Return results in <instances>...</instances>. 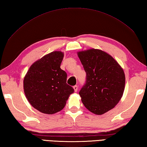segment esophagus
<instances>
[{
    "mask_svg": "<svg viewBox=\"0 0 147 147\" xmlns=\"http://www.w3.org/2000/svg\"><path fill=\"white\" fill-rule=\"evenodd\" d=\"M73 88H74V91H76V92H77V90H78V86H77V85L74 86L73 87Z\"/></svg>",
    "mask_w": 147,
    "mask_h": 147,
    "instance_id": "esophagus-1",
    "label": "esophagus"
}]
</instances>
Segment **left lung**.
<instances>
[{
	"instance_id": "1",
	"label": "left lung",
	"mask_w": 147,
	"mask_h": 147,
	"mask_svg": "<svg viewBox=\"0 0 147 147\" xmlns=\"http://www.w3.org/2000/svg\"><path fill=\"white\" fill-rule=\"evenodd\" d=\"M77 55L86 73V84L79 91L82 102L91 113L103 115L122 97L125 84L123 68L101 50L90 49Z\"/></svg>"
}]
</instances>
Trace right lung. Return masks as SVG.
<instances>
[{
	"label": "right lung",
	"instance_id": "add662e5",
	"mask_svg": "<svg viewBox=\"0 0 147 147\" xmlns=\"http://www.w3.org/2000/svg\"><path fill=\"white\" fill-rule=\"evenodd\" d=\"M64 53L54 51L30 66L24 79L27 100L34 109L52 115L65 107L74 88L66 84L67 74L61 69Z\"/></svg>",
	"mask_w": 147,
	"mask_h": 147
}]
</instances>
